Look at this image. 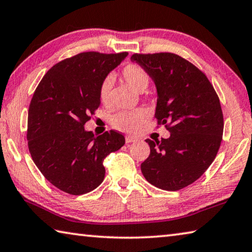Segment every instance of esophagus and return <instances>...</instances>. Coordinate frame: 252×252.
Returning a JSON list of instances; mask_svg holds the SVG:
<instances>
[{
	"instance_id": "1",
	"label": "esophagus",
	"mask_w": 252,
	"mask_h": 252,
	"mask_svg": "<svg viewBox=\"0 0 252 252\" xmlns=\"http://www.w3.org/2000/svg\"><path fill=\"white\" fill-rule=\"evenodd\" d=\"M136 141H138V139L134 138V136H130V135L126 136V143H132V142H136Z\"/></svg>"
}]
</instances>
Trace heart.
<instances>
[{"label":"heart","instance_id":"b5f03b06","mask_svg":"<svg viewBox=\"0 0 252 252\" xmlns=\"http://www.w3.org/2000/svg\"><path fill=\"white\" fill-rule=\"evenodd\" d=\"M121 76L126 82L134 89L135 91L142 92L150 83V75L139 64H127L121 71ZM112 88V79L108 76L102 81L99 88V96L102 103H108L110 100V92ZM148 119V113L143 109H135L131 111H120L111 119L116 129L133 133L138 131Z\"/></svg>","mask_w":252,"mask_h":252}]
</instances>
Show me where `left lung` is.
Returning <instances> with one entry per match:
<instances>
[{
	"label": "left lung",
	"instance_id": "1",
	"mask_svg": "<svg viewBox=\"0 0 252 252\" xmlns=\"http://www.w3.org/2000/svg\"><path fill=\"white\" fill-rule=\"evenodd\" d=\"M131 60L155 81V118L170 132L168 139L146 140L150 156L142 174L162 190H180L198 180L218 153L223 133L218 94L207 75L180 55L135 53Z\"/></svg>",
	"mask_w": 252,
	"mask_h": 252
}]
</instances>
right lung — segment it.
<instances>
[{
	"mask_svg": "<svg viewBox=\"0 0 252 252\" xmlns=\"http://www.w3.org/2000/svg\"><path fill=\"white\" fill-rule=\"evenodd\" d=\"M126 55L79 53L51 67L35 89L28 116L29 150L46 180L66 193L99 187L105 157L126 142L117 131L95 136L84 125L100 106L101 82Z\"/></svg>",
	"mask_w": 252,
	"mask_h": 252,
	"instance_id": "add662e5",
	"label": "right lung"
}]
</instances>
